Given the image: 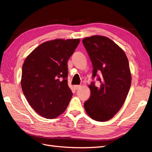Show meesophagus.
I'll return each instance as SVG.
<instances>
[{
  "label": "esophagus",
  "mask_w": 152,
  "mask_h": 152,
  "mask_svg": "<svg viewBox=\"0 0 152 152\" xmlns=\"http://www.w3.org/2000/svg\"><path fill=\"white\" fill-rule=\"evenodd\" d=\"M81 87V86H78V85H77V86H74V88H75V89H76V90H77L78 89H79Z\"/></svg>",
  "instance_id": "1"
}]
</instances>
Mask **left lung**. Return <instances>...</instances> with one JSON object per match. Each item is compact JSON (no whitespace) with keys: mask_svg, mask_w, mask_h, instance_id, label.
<instances>
[{"mask_svg":"<svg viewBox=\"0 0 152 152\" xmlns=\"http://www.w3.org/2000/svg\"><path fill=\"white\" fill-rule=\"evenodd\" d=\"M91 61L93 75L99 86L89 85L91 96L84 103L90 118L97 121L110 120L120 110L131 86L132 75L126 53L112 40L94 35L83 39ZM100 74L99 76L97 73Z\"/></svg>","mask_w":152,"mask_h":152,"instance_id":"obj_1","label":"left lung"}]
</instances>
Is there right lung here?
I'll return each instance as SVG.
<instances>
[{"instance_id": "add662e5", "label": "right lung", "mask_w": 152, "mask_h": 152, "mask_svg": "<svg viewBox=\"0 0 152 152\" xmlns=\"http://www.w3.org/2000/svg\"><path fill=\"white\" fill-rule=\"evenodd\" d=\"M79 39H55L37 47L23 63L21 87L40 115L54 119L65 111L72 97L67 84V61Z\"/></svg>"}]
</instances>
